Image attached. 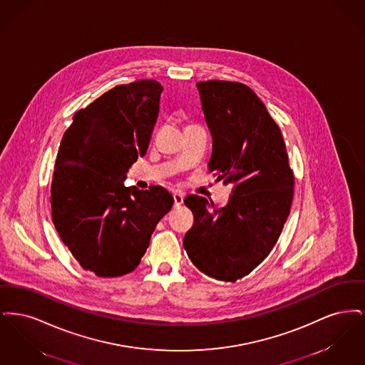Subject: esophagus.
<instances>
[{"mask_svg": "<svg viewBox=\"0 0 365 365\" xmlns=\"http://www.w3.org/2000/svg\"><path fill=\"white\" fill-rule=\"evenodd\" d=\"M183 192L182 191H175L174 192V205L175 207H180L183 204Z\"/></svg>", "mask_w": 365, "mask_h": 365, "instance_id": "1", "label": "esophagus"}]
</instances>
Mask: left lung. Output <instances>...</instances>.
Masks as SVG:
<instances>
[{
	"label": "left lung",
	"instance_id": "1",
	"mask_svg": "<svg viewBox=\"0 0 365 365\" xmlns=\"http://www.w3.org/2000/svg\"><path fill=\"white\" fill-rule=\"evenodd\" d=\"M213 150L208 170L231 183L226 207L187 195L194 223L183 246L191 262L216 280L249 275L274 249L290 213L294 174L278 124L257 94L240 82H198Z\"/></svg>",
	"mask_w": 365,
	"mask_h": 365
}]
</instances>
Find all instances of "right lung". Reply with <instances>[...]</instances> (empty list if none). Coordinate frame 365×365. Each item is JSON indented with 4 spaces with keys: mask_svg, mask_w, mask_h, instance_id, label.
Listing matches in <instances>:
<instances>
[{
    "mask_svg": "<svg viewBox=\"0 0 365 365\" xmlns=\"http://www.w3.org/2000/svg\"><path fill=\"white\" fill-rule=\"evenodd\" d=\"M163 86L140 79L108 90L79 109L64 133L53 171L52 220L86 271L116 278L134 271L174 197L161 186L125 187V173L145 156Z\"/></svg>",
    "mask_w": 365,
    "mask_h": 365,
    "instance_id": "right-lung-1",
    "label": "right lung"
}]
</instances>
